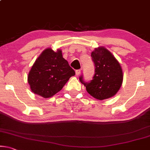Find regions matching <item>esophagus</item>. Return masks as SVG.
Segmentation results:
<instances>
[{"instance_id":"34e87169","label":"esophagus","mask_w":150,"mask_h":150,"mask_svg":"<svg viewBox=\"0 0 150 150\" xmlns=\"http://www.w3.org/2000/svg\"><path fill=\"white\" fill-rule=\"evenodd\" d=\"M80 73H81V69L77 70V71H75V74H76V75H79Z\"/></svg>"}]
</instances>
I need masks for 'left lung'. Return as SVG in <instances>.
Returning <instances> with one entry per match:
<instances>
[{"mask_svg": "<svg viewBox=\"0 0 150 150\" xmlns=\"http://www.w3.org/2000/svg\"><path fill=\"white\" fill-rule=\"evenodd\" d=\"M95 64V75L93 79L86 82L82 75L79 81L94 98L103 100L113 97L120 89L123 82V71L120 64L105 48H96L91 53Z\"/></svg>", "mask_w": 150, "mask_h": 150, "instance_id": "1", "label": "left lung"}]
</instances>
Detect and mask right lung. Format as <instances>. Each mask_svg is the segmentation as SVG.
Instances as JSON below:
<instances>
[{
	"instance_id": "add662e5",
	"label": "right lung",
	"mask_w": 150,
	"mask_h": 150,
	"mask_svg": "<svg viewBox=\"0 0 150 150\" xmlns=\"http://www.w3.org/2000/svg\"><path fill=\"white\" fill-rule=\"evenodd\" d=\"M75 75V71L63 58L61 50L55 52L49 48L32 66L28 83L33 93L49 98L60 91L70 77Z\"/></svg>"
}]
</instances>
